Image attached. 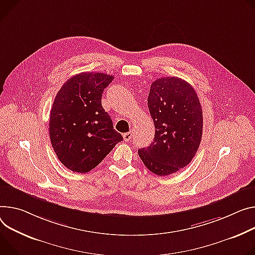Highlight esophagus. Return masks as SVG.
Masks as SVG:
<instances>
[{
  "label": "esophagus",
  "instance_id": "1",
  "mask_svg": "<svg viewBox=\"0 0 255 255\" xmlns=\"http://www.w3.org/2000/svg\"><path fill=\"white\" fill-rule=\"evenodd\" d=\"M123 138H124V140H125L126 142L130 141V140L132 139V133H131V132L124 133V134H123Z\"/></svg>",
  "mask_w": 255,
  "mask_h": 255
}]
</instances>
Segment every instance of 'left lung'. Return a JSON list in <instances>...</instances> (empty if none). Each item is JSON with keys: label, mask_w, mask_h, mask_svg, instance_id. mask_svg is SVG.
<instances>
[{"label": "left lung", "mask_w": 255, "mask_h": 255, "mask_svg": "<svg viewBox=\"0 0 255 255\" xmlns=\"http://www.w3.org/2000/svg\"><path fill=\"white\" fill-rule=\"evenodd\" d=\"M148 110L154 123L153 142L138 149L145 167L167 176L186 167L202 135V109L194 88L178 77H161L150 85Z\"/></svg>", "instance_id": "left-lung-1"}]
</instances>
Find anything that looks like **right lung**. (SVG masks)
Returning a JSON list of instances; mask_svg holds the SVG:
<instances>
[{"label":"right lung","mask_w":255,"mask_h":255,"mask_svg":"<svg viewBox=\"0 0 255 255\" xmlns=\"http://www.w3.org/2000/svg\"><path fill=\"white\" fill-rule=\"evenodd\" d=\"M114 77L82 72L68 79L50 114V138L61 163L76 173L95 169L123 136L102 106L104 89Z\"/></svg>","instance_id":"right-lung-1"}]
</instances>
